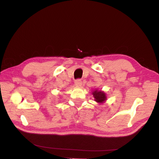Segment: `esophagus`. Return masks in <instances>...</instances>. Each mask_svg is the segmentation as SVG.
<instances>
[{
    "instance_id": "esophagus-1",
    "label": "esophagus",
    "mask_w": 159,
    "mask_h": 159,
    "mask_svg": "<svg viewBox=\"0 0 159 159\" xmlns=\"http://www.w3.org/2000/svg\"><path fill=\"white\" fill-rule=\"evenodd\" d=\"M81 84H82V81H81V80L78 79V80H76L75 81V85H77V86H81Z\"/></svg>"
}]
</instances>
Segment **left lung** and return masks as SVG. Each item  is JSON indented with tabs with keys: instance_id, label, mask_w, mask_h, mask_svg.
I'll list each match as a JSON object with an SVG mask.
<instances>
[{
	"instance_id": "obj_1",
	"label": "left lung",
	"mask_w": 159,
	"mask_h": 159,
	"mask_svg": "<svg viewBox=\"0 0 159 159\" xmlns=\"http://www.w3.org/2000/svg\"><path fill=\"white\" fill-rule=\"evenodd\" d=\"M92 93L94 96L95 102H97L98 103H103L106 100V96H105V93L102 91L95 90Z\"/></svg>"
}]
</instances>
